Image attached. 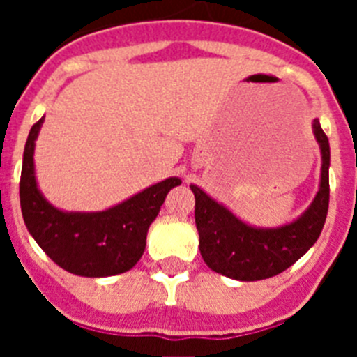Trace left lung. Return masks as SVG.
<instances>
[{
    "mask_svg": "<svg viewBox=\"0 0 357 357\" xmlns=\"http://www.w3.org/2000/svg\"><path fill=\"white\" fill-rule=\"evenodd\" d=\"M313 132L321 151L320 189L309 209L288 225L255 229L243 223L200 188L191 185L200 254L211 270L236 280L268 279L288 270L313 247L329 209L331 162L329 139L318 119L313 121Z\"/></svg>",
    "mask_w": 357,
    "mask_h": 357,
    "instance_id": "8db88e82",
    "label": "left lung"
}]
</instances>
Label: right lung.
Masks as SVG:
<instances>
[{"label": "right lung", "mask_w": 357, "mask_h": 357, "mask_svg": "<svg viewBox=\"0 0 357 357\" xmlns=\"http://www.w3.org/2000/svg\"><path fill=\"white\" fill-rule=\"evenodd\" d=\"M44 118L31 127L23 153L19 198L24 223L50 259L82 277H109L128 272L141 259L146 232L169 189L181 178L146 188L116 207L100 213H64L40 195L33 169V148Z\"/></svg>", "instance_id": "1"}]
</instances>
